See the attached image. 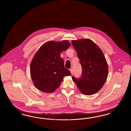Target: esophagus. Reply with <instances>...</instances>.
Returning a JSON list of instances; mask_svg holds the SVG:
<instances>
[{
  "mask_svg": "<svg viewBox=\"0 0 131 131\" xmlns=\"http://www.w3.org/2000/svg\"><path fill=\"white\" fill-rule=\"evenodd\" d=\"M70 72H71V74H72V75H73V73H74V72H73V69H70Z\"/></svg>",
  "mask_w": 131,
  "mask_h": 131,
  "instance_id": "34e87169",
  "label": "esophagus"
}]
</instances>
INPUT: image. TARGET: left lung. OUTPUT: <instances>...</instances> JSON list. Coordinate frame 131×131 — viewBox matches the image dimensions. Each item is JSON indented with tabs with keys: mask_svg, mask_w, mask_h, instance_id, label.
<instances>
[{
	"mask_svg": "<svg viewBox=\"0 0 131 131\" xmlns=\"http://www.w3.org/2000/svg\"><path fill=\"white\" fill-rule=\"evenodd\" d=\"M72 42L82 67L81 77L72 78L83 94L96 93L103 87L107 77L108 66L104 53L90 39L73 40Z\"/></svg>",
	"mask_w": 131,
	"mask_h": 131,
	"instance_id": "left-lung-1",
	"label": "left lung"
}]
</instances>
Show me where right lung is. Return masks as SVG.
Returning a JSON list of instances; mask_svg holds the SVG:
<instances>
[{"label":"right lung","instance_id":"1","mask_svg":"<svg viewBox=\"0 0 131 131\" xmlns=\"http://www.w3.org/2000/svg\"><path fill=\"white\" fill-rule=\"evenodd\" d=\"M70 46L68 41H50L38 50L30 64L31 78L38 89L46 93H52L59 87L65 76L71 75L65 68L60 53Z\"/></svg>","mask_w":131,"mask_h":131}]
</instances>
